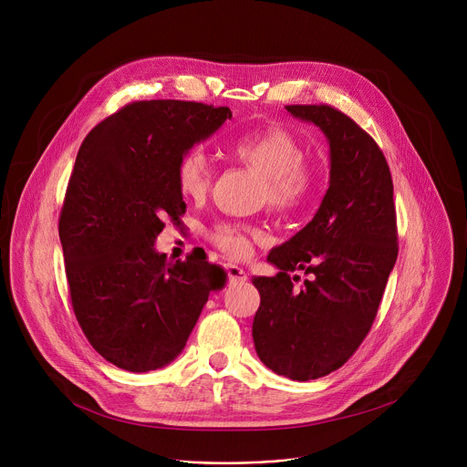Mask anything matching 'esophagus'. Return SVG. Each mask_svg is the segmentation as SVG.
Here are the masks:
<instances>
[{
	"instance_id": "34e87169",
	"label": "esophagus",
	"mask_w": 467,
	"mask_h": 467,
	"mask_svg": "<svg viewBox=\"0 0 467 467\" xmlns=\"http://www.w3.org/2000/svg\"><path fill=\"white\" fill-rule=\"evenodd\" d=\"M223 270L231 283H245L247 281V274L236 264H223Z\"/></svg>"
}]
</instances>
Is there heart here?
Returning <instances> with one entry per match:
<instances>
[{"mask_svg":"<svg viewBox=\"0 0 467 467\" xmlns=\"http://www.w3.org/2000/svg\"><path fill=\"white\" fill-rule=\"evenodd\" d=\"M236 162L262 175L260 199L275 213H296L306 205L314 190V170L305 162L301 140L281 125L260 127L242 132L231 142ZM214 170L199 148L184 150L175 164L177 190L184 199L197 202L213 184ZM211 242L234 258H245L260 233L240 223H218L211 231Z\"/></svg>","mask_w":467,"mask_h":467,"instance_id":"1","label":"heart"}]
</instances>
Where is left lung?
<instances>
[{
	"label": "left lung",
	"mask_w": 467,
	"mask_h": 467,
	"mask_svg": "<svg viewBox=\"0 0 467 467\" xmlns=\"http://www.w3.org/2000/svg\"><path fill=\"white\" fill-rule=\"evenodd\" d=\"M328 140L330 181L323 202L268 260L275 277H254L258 358L277 375L312 380L342 368L368 337L397 260V218L388 162L368 132L330 105H286ZM313 279L301 291L289 274Z\"/></svg>",
	"instance_id": "1"
}]
</instances>
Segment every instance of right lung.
<instances>
[{
	"mask_svg": "<svg viewBox=\"0 0 467 467\" xmlns=\"http://www.w3.org/2000/svg\"><path fill=\"white\" fill-rule=\"evenodd\" d=\"M229 107L151 99L121 107L83 140L58 218L74 314L110 364L144 373L170 364L213 290L220 265L190 253L168 262L153 244L186 213L175 182L184 150L209 139Z\"/></svg>",
	"mask_w": 467,
	"mask_h": 467,
	"instance_id": "add662e5",
	"label": "right lung"
}]
</instances>
